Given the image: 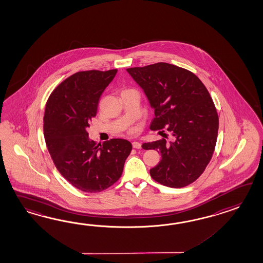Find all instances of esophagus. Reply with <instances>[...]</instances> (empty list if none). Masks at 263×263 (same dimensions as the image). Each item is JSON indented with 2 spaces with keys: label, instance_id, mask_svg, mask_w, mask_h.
<instances>
[{
  "label": "esophagus",
  "instance_id": "esophagus-1",
  "mask_svg": "<svg viewBox=\"0 0 263 263\" xmlns=\"http://www.w3.org/2000/svg\"><path fill=\"white\" fill-rule=\"evenodd\" d=\"M133 147L136 148V149H140L141 147H142V145H141L140 143H138V142H133Z\"/></svg>",
  "mask_w": 263,
  "mask_h": 263
}]
</instances>
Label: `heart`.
<instances>
[{
    "label": "heart",
    "instance_id": "heart-1",
    "mask_svg": "<svg viewBox=\"0 0 263 263\" xmlns=\"http://www.w3.org/2000/svg\"><path fill=\"white\" fill-rule=\"evenodd\" d=\"M130 90H134V89H126V90H124V91H130Z\"/></svg>",
    "mask_w": 263,
    "mask_h": 263
}]
</instances>
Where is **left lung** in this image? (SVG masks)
Instances as JSON below:
<instances>
[{"label":"left lung","mask_w":263,"mask_h":263,"mask_svg":"<svg viewBox=\"0 0 263 263\" xmlns=\"http://www.w3.org/2000/svg\"><path fill=\"white\" fill-rule=\"evenodd\" d=\"M127 71L154 108L151 129L164 133L165 128L175 137L174 142L161 138L142 145L162 157L149 171L151 176L173 189L195 182L213 156L219 129L218 112L206 87L195 73L165 62Z\"/></svg>","instance_id":"8db88e82"}]
</instances>
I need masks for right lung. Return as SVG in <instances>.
Here are the masks:
<instances>
[{
    "mask_svg": "<svg viewBox=\"0 0 263 263\" xmlns=\"http://www.w3.org/2000/svg\"><path fill=\"white\" fill-rule=\"evenodd\" d=\"M116 73L117 69L73 73L55 87L45 107L43 134L54 165L73 186L88 193L116 183L133 148L128 141L119 138L97 144L86 130Z\"/></svg>",
    "mask_w": 263,
    "mask_h": 263,
    "instance_id": "obj_1",
    "label": "right lung"
}]
</instances>
